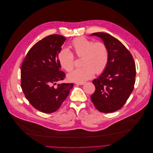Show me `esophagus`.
<instances>
[{"label": "esophagus", "mask_w": 153, "mask_h": 153, "mask_svg": "<svg viewBox=\"0 0 153 153\" xmlns=\"http://www.w3.org/2000/svg\"><path fill=\"white\" fill-rule=\"evenodd\" d=\"M84 84H85L84 82H76V84H77V85H83Z\"/></svg>", "instance_id": "esophagus-1"}]
</instances>
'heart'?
Masks as SVG:
<instances>
[{
  "instance_id": "1",
  "label": "heart",
  "mask_w": 153,
  "mask_h": 153,
  "mask_svg": "<svg viewBox=\"0 0 153 153\" xmlns=\"http://www.w3.org/2000/svg\"><path fill=\"white\" fill-rule=\"evenodd\" d=\"M74 53L81 58V68L76 69L68 74L70 81L83 82L93 78L95 73H102L107 67L109 52L105 43L95 42L84 37L74 39L71 44ZM58 63L62 69L71 71L74 67V54L68 49H62L58 53Z\"/></svg>"
}]
</instances>
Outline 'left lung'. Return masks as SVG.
<instances>
[{
	"mask_svg": "<svg viewBox=\"0 0 153 153\" xmlns=\"http://www.w3.org/2000/svg\"><path fill=\"white\" fill-rule=\"evenodd\" d=\"M90 36L100 37L109 52L107 67L92 81L95 91L91 100L98 111L114 112L123 107L134 89L136 74L134 61L126 47L110 34L95 33Z\"/></svg>",
	"mask_w": 153,
	"mask_h": 153,
	"instance_id": "left-lung-1",
	"label": "left lung"
}]
</instances>
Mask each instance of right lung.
Listing matches in <instances>:
<instances>
[{
    "instance_id": "obj_1",
    "label": "right lung",
    "mask_w": 153,
    "mask_h": 153,
    "mask_svg": "<svg viewBox=\"0 0 153 153\" xmlns=\"http://www.w3.org/2000/svg\"><path fill=\"white\" fill-rule=\"evenodd\" d=\"M66 39L53 34L29 49L21 66V87L36 109L45 113L56 111L69 94L73 83L57 84L65 78L57 55Z\"/></svg>"
}]
</instances>
